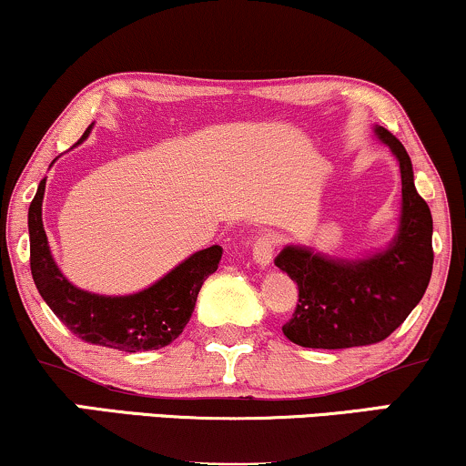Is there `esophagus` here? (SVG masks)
I'll return each mask as SVG.
<instances>
[{
    "instance_id": "34e87169",
    "label": "esophagus",
    "mask_w": 466,
    "mask_h": 466,
    "mask_svg": "<svg viewBox=\"0 0 466 466\" xmlns=\"http://www.w3.org/2000/svg\"><path fill=\"white\" fill-rule=\"evenodd\" d=\"M278 237L276 234H260L254 240V248H251V254H254V262L258 267H268L273 260V251H276Z\"/></svg>"
}]
</instances>
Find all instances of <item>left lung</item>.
<instances>
[{
    "instance_id": "1",
    "label": "left lung",
    "mask_w": 466,
    "mask_h": 466,
    "mask_svg": "<svg viewBox=\"0 0 466 466\" xmlns=\"http://www.w3.org/2000/svg\"><path fill=\"white\" fill-rule=\"evenodd\" d=\"M401 171V217L393 243L362 260H339L289 245L276 267L297 282L299 299L282 332L295 345L347 350L384 340L421 301L431 278V212L414 188L410 156L400 138L378 126Z\"/></svg>"
}]
</instances>
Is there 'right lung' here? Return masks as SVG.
Returning <instances> with one entry per match:
<instances>
[{"instance_id":"right-lung-1","label":"right lung","mask_w":466,"mask_h":466,"mask_svg":"<svg viewBox=\"0 0 466 466\" xmlns=\"http://www.w3.org/2000/svg\"><path fill=\"white\" fill-rule=\"evenodd\" d=\"M91 126L82 134V141ZM45 179L27 212L30 229V268L45 304L52 308L71 334L91 345L119 351H149L167 347L182 334L195 310L199 289L217 271L223 249L212 245L193 254L182 265L134 295L106 297L80 290L56 267L43 228Z\"/></svg>"}]
</instances>
